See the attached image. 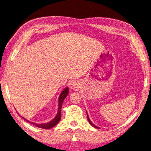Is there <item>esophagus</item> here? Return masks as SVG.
<instances>
[{
  "mask_svg": "<svg viewBox=\"0 0 151 151\" xmlns=\"http://www.w3.org/2000/svg\"><path fill=\"white\" fill-rule=\"evenodd\" d=\"M70 87L73 90L74 89L75 90L78 89V87H79L78 83H77V82H76V81H72V82H71V83H70Z\"/></svg>",
  "mask_w": 151,
  "mask_h": 151,
  "instance_id": "1",
  "label": "esophagus"
}]
</instances>
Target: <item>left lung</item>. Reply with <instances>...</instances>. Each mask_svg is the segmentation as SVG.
<instances>
[{
    "mask_svg": "<svg viewBox=\"0 0 151 151\" xmlns=\"http://www.w3.org/2000/svg\"><path fill=\"white\" fill-rule=\"evenodd\" d=\"M86 112H87V111H86ZM87 119H88V122H89V123H90V124L91 126H93V127L96 128L100 129V128H99V127H97V126H96L95 125H94L93 123L91 122V120H90V118H89V117H88V114H87Z\"/></svg>",
    "mask_w": 151,
    "mask_h": 151,
    "instance_id": "obj_1",
    "label": "left lung"
}]
</instances>
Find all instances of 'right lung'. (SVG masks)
<instances>
[{"mask_svg": "<svg viewBox=\"0 0 151 151\" xmlns=\"http://www.w3.org/2000/svg\"><path fill=\"white\" fill-rule=\"evenodd\" d=\"M68 94V87H65L64 89H63V90L61 92L60 96H59V98H58V112L57 113V115L55 116L52 120H50V122H47V123H36L32 122H30L29 120H26L25 118L22 117L23 119H24L26 121H27L28 122L31 123L32 125H34L36 127L38 128H43V129H50L53 128V127L55 126L57 123L60 121L61 118V108H62V105H63V103L64 100L65 99V98L67 96V95ZM18 114H19L18 113ZM20 115V114H19Z\"/></svg>", "mask_w": 151, "mask_h": 151, "instance_id": "1", "label": "right lung"}]
</instances>
